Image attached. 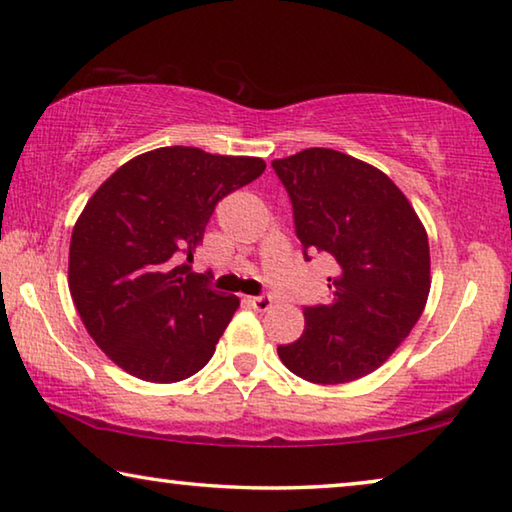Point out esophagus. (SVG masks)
Wrapping results in <instances>:
<instances>
[{"instance_id":"34e87169","label":"esophagus","mask_w":512,"mask_h":512,"mask_svg":"<svg viewBox=\"0 0 512 512\" xmlns=\"http://www.w3.org/2000/svg\"><path fill=\"white\" fill-rule=\"evenodd\" d=\"M250 305H253V309H257V311H268L273 307V298L271 296H255V298H250Z\"/></svg>"}]
</instances>
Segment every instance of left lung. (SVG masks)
I'll list each match as a JSON object with an SVG mask.
<instances>
[{"label":"left lung","instance_id":"left-lung-1","mask_svg":"<svg viewBox=\"0 0 512 512\" xmlns=\"http://www.w3.org/2000/svg\"><path fill=\"white\" fill-rule=\"evenodd\" d=\"M309 253L334 259L332 300L305 307V332L277 354L293 375L345 384L377 370L409 336L431 289L429 241L384 171L332 149L273 160Z\"/></svg>","mask_w":512,"mask_h":512}]
</instances>
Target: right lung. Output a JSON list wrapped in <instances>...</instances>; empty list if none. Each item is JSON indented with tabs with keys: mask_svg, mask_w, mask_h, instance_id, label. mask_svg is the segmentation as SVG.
I'll use <instances>...</instances> for the list:
<instances>
[{
	"mask_svg": "<svg viewBox=\"0 0 512 512\" xmlns=\"http://www.w3.org/2000/svg\"><path fill=\"white\" fill-rule=\"evenodd\" d=\"M262 158L164 146L112 173L69 244V293L94 343L128 375L171 384L212 359L239 307L194 259L216 203L253 183Z\"/></svg>",
	"mask_w": 512,
	"mask_h": 512,
	"instance_id": "1",
	"label": "right lung"
}]
</instances>
